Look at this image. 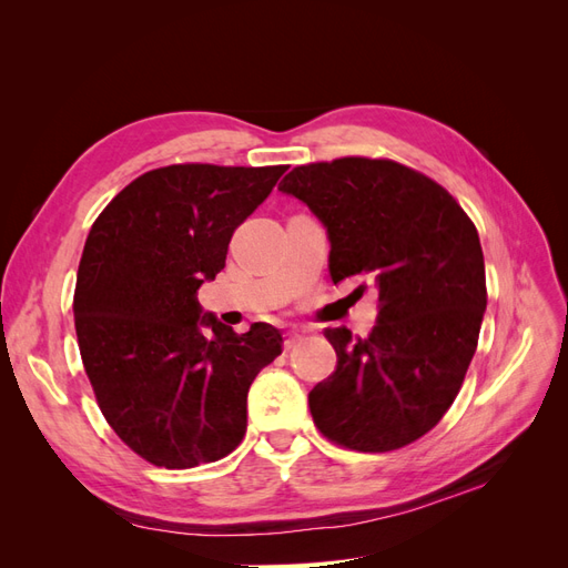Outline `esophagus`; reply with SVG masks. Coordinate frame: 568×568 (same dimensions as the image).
<instances>
[{"label": "esophagus", "instance_id": "esophagus-1", "mask_svg": "<svg viewBox=\"0 0 568 568\" xmlns=\"http://www.w3.org/2000/svg\"><path fill=\"white\" fill-rule=\"evenodd\" d=\"M301 341H303V334H296V332L286 334L284 336V351H294L296 346H301Z\"/></svg>", "mask_w": 568, "mask_h": 568}]
</instances>
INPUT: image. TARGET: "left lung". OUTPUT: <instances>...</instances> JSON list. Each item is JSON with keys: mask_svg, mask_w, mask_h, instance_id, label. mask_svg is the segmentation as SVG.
Wrapping results in <instances>:
<instances>
[{"mask_svg": "<svg viewBox=\"0 0 568 568\" xmlns=\"http://www.w3.org/2000/svg\"><path fill=\"white\" fill-rule=\"evenodd\" d=\"M280 192L322 220L334 284L359 274L379 291L369 336L324 329L336 369L307 395L315 426L357 453L405 448L450 409L476 353L488 294L474 222L448 189L388 159L298 165Z\"/></svg>", "mask_w": 568, "mask_h": 568, "instance_id": "1", "label": "left lung"}]
</instances>
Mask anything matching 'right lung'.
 <instances>
[{
	"label": "right lung",
	"instance_id": "add662e5",
	"mask_svg": "<svg viewBox=\"0 0 568 568\" xmlns=\"http://www.w3.org/2000/svg\"><path fill=\"white\" fill-rule=\"evenodd\" d=\"M284 170H149L88 234L73 296L82 365L115 436L156 467L227 457L246 434L253 379L282 353L280 329L255 322L236 334L201 311L196 291L225 267L234 230Z\"/></svg>",
	"mask_w": 568,
	"mask_h": 568
}]
</instances>
